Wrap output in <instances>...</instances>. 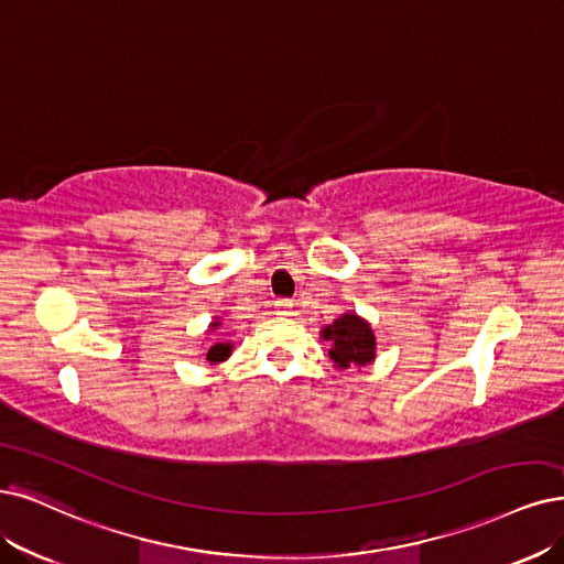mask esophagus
I'll return each instance as SVG.
<instances>
[{"mask_svg": "<svg viewBox=\"0 0 564 564\" xmlns=\"http://www.w3.org/2000/svg\"><path fill=\"white\" fill-rule=\"evenodd\" d=\"M274 308H276L279 316H290V314H293V302H290V300H276Z\"/></svg>", "mask_w": 564, "mask_h": 564, "instance_id": "obj_1", "label": "esophagus"}]
</instances>
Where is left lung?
<instances>
[{
  "mask_svg": "<svg viewBox=\"0 0 564 564\" xmlns=\"http://www.w3.org/2000/svg\"><path fill=\"white\" fill-rule=\"evenodd\" d=\"M321 337L329 341L327 356L337 369L367 367L377 360V337L371 325L352 311H346L332 325L321 329Z\"/></svg>",
  "mask_w": 564,
  "mask_h": 564,
  "instance_id": "obj_1",
  "label": "left lung"
}]
</instances>
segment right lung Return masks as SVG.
Returning <instances> with one entry per match:
<instances>
[{"mask_svg": "<svg viewBox=\"0 0 564 564\" xmlns=\"http://www.w3.org/2000/svg\"><path fill=\"white\" fill-rule=\"evenodd\" d=\"M223 323H220V318L216 316V321L208 325L212 329L208 332H214V329H218ZM232 341H216V344H212L206 348V362L208 365H220V362H225L229 356H232Z\"/></svg>", "mask_w": 564, "mask_h": 564, "instance_id": "add662e5", "label": "right lung"}]
</instances>
